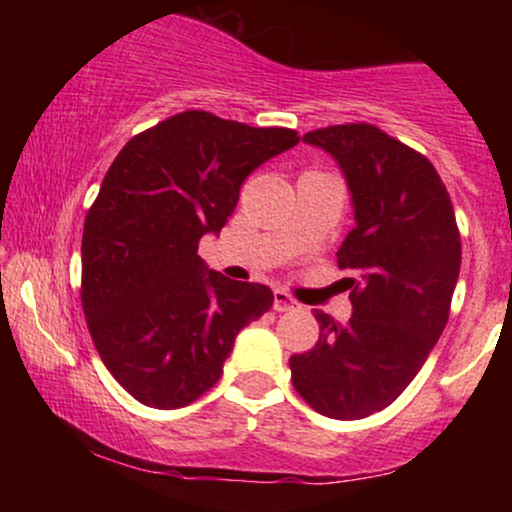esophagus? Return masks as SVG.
<instances>
[{"mask_svg": "<svg viewBox=\"0 0 512 512\" xmlns=\"http://www.w3.org/2000/svg\"><path fill=\"white\" fill-rule=\"evenodd\" d=\"M274 310L276 313H289V310H298V303L286 291H274Z\"/></svg>", "mask_w": 512, "mask_h": 512, "instance_id": "esophagus-1", "label": "esophagus"}]
</instances>
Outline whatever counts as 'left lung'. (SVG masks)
I'll return each mask as SVG.
<instances>
[{
  "label": "left lung",
  "instance_id": "obj_1",
  "mask_svg": "<svg viewBox=\"0 0 512 512\" xmlns=\"http://www.w3.org/2000/svg\"><path fill=\"white\" fill-rule=\"evenodd\" d=\"M303 142L349 185L356 226L337 264L356 279L346 325L315 310L320 339L291 356V380L322 416L366 419L402 395L445 330L462 262L455 209L433 163L383 129L334 125Z\"/></svg>",
  "mask_w": 512,
  "mask_h": 512
}]
</instances>
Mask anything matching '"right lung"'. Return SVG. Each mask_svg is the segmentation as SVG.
I'll return each instance as SVG.
<instances>
[{
    "label": "right lung",
    "instance_id": "right-lung-1",
    "mask_svg": "<svg viewBox=\"0 0 512 512\" xmlns=\"http://www.w3.org/2000/svg\"><path fill=\"white\" fill-rule=\"evenodd\" d=\"M301 142L187 110L125 144L88 209L81 305L98 356L137 402L180 409L219 383L238 332L272 308L262 284L197 255L226 226L255 168Z\"/></svg>",
    "mask_w": 512,
    "mask_h": 512
}]
</instances>
